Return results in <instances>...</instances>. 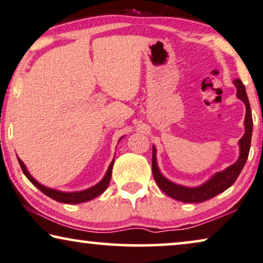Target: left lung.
<instances>
[{
  "label": "left lung",
  "mask_w": 263,
  "mask_h": 263,
  "mask_svg": "<svg viewBox=\"0 0 263 263\" xmlns=\"http://www.w3.org/2000/svg\"><path fill=\"white\" fill-rule=\"evenodd\" d=\"M236 88H237V98L241 99L246 105V120H244V126H246V132L244 136L239 139V147H241V155H239L238 161L235 164L230 165L224 172L217 173L212 179L207 181L206 183L202 184L200 187L197 188H187L179 186L170 182L169 180L165 179L161 175L160 170L157 168L156 163V150L153 147V174L154 179L158 184V187L164 192L165 194L169 195L170 198L176 199V200L182 202H202L209 200V199L216 197L217 194L221 193L229 187L232 186L234 182L237 179L239 173L246 164L248 155H249L250 150V143H251V135H253V118H251V110H250V103L248 100V96L246 93V87L242 83L239 79H236L234 81Z\"/></svg>",
  "instance_id": "left-lung-1"
}]
</instances>
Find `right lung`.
<instances>
[{
  "label": "right lung",
  "instance_id": "obj_1",
  "mask_svg": "<svg viewBox=\"0 0 263 263\" xmlns=\"http://www.w3.org/2000/svg\"><path fill=\"white\" fill-rule=\"evenodd\" d=\"M17 161H19V164L22 169V172L26 175V177L31 181V182L34 184L36 188H39L40 191L43 192L44 194H46L47 197L52 198L53 200L59 201V202H64V204H80V202H84L88 200H91L96 197H99L100 194H102L103 192L106 191V188L108 187L109 181H110V176H112V168H113V163L114 161L110 163L108 170H107L105 177H103L102 181H100L98 184H95L94 187L89 188V190L82 191V192H75V193H64V192H59L56 190H51V188H47L43 184H40L39 182L33 179V177L29 175V173L26 169L24 162H22L19 157H17Z\"/></svg>",
  "mask_w": 263,
  "mask_h": 263
}]
</instances>
